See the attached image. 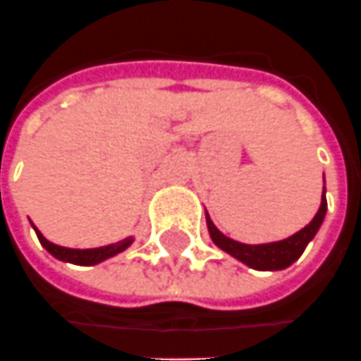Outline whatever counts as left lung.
Masks as SVG:
<instances>
[{"label": "left lung", "instance_id": "1", "mask_svg": "<svg viewBox=\"0 0 361 361\" xmlns=\"http://www.w3.org/2000/svg\"><path fill=\"white\" fill-rule=\"evenodd\" d=\"M328 204H326V186H322V198H320V208H318L317 216L310 220L302 230L297 233H293L285 240L269 243H242L235 242L232 238L224 235L214 222L210 220V216L206 212V224H208V232L212 242L222 250V252L230 253L233 259L242 261L243 265L252 267L257 271H281L287 269L289 265H293L295 261L299 259L305 247L312 242V238L317 235L320 230V226L324 222L326 216Z\"/></svg>", "mask_w": 361, "mask_h": 361}]
</instances>
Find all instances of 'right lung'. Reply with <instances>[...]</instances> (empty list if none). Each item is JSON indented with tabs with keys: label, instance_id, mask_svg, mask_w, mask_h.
I'll use <instances>...</instances> for the list:
<instances>
[{
	"label": "right lung",
	"instance_id": "obj_1",
	"mask_svg": "<svg viewBox=\"0 0 361 361\" xmlns=\"http://www.w3.org/2000/svg\"><path fill=\"white\" fill-rule=\"evenodd\" d=\"M33 226V224H31ZM35 233L39 238V242L43 245L47 252L51 253L52 257H56L59 261H64V263H74V265H98L102 261L109 259L118 253L126 252L129 245L133 243V235H129L126 240H121L118 243H109V245H102V247H92V250H72V247H62V245H56V243L49 242L44 238L43 233L39 232L33 226Z\"/></svg>",
	"mask_w": 361,
	"mask_h": 361
}]
</instances>
